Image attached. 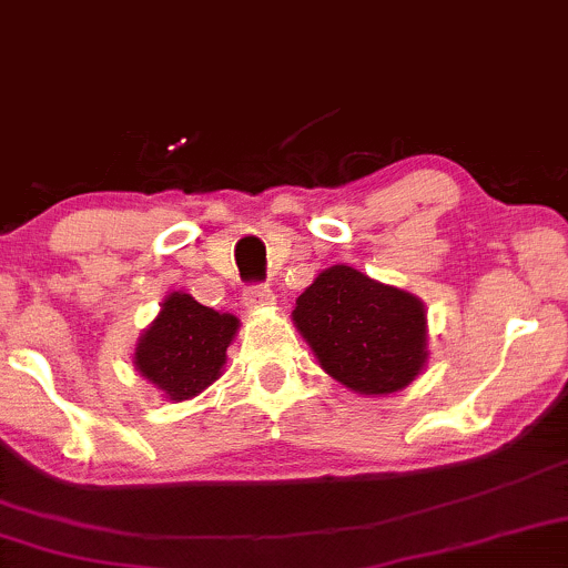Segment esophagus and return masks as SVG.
Returning a JSON list of instances; mask_svg holds the SVG:
<instances>
[{"mask_svg": "<svg viewBox=\"0 0 568 568\" xmlns=\"http://www.w3.org/2000/svg\"><path fill=\"white\" fill-rule=\"evenodd\" d=\"M275 302V293L270 291V285H262V283H254V285H245L243 291V304L248 306V310H262V306Z\"/></svg>", "mask_w": 568, "mask_h": 568, "instance_id": "obj_1", "label": "esophagus"}]
</instances>
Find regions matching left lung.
Instances as JSON below:
<instances>
[{"label": "left lung", "mask_w": 568, "mask_h": 568, "mask_svg": "<svg viewBox=\"0 0 568 568\" xmlns=\"http://www.w3.org/2000/svg\"><path fill=\"white\" fill-rule=\"evenodd\" d=\"M293 320L333 378L357 394L405 388L426 362V312L413 293L336 264L298 296Z\"/></svg>", "instance_id": "8db88e82"}]
</instances>
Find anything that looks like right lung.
<instances>
[{
    "instance_id": "1",
    "label": "right lung",
    "mask_w": 568,
    "mask_h": 568,
    "mask_svg": "<svg viewBox=\"0 0 568 568\" xmlns=\"http://www.w3.org/2000/svg\"><path fill=\"white\" fill-rule=\"evenodd\" d=\"M235 331L232 314L209 310L187 293H172L136 344V371L169 399H190L219 378Z\"/></svg>"
}]
</instances>
